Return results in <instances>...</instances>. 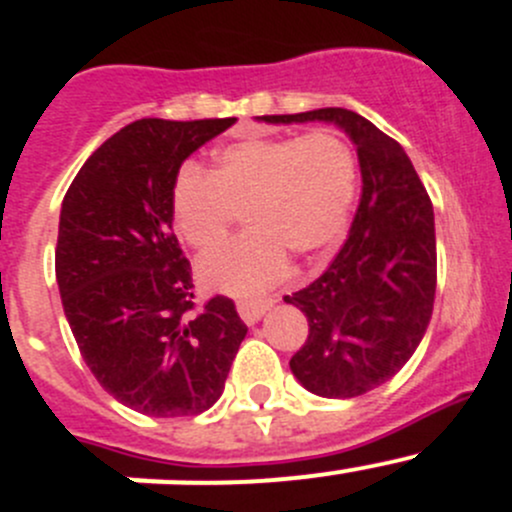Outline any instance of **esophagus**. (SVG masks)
<instances>
[{"instance_id": "1", "label": "esophagus", "mask_w": 512, "mask_h": 512, "mask_svg": "<svg viewBox=\"0 0 512 512\" xmlns=\"http://www.w3.org/2000/svg\"><path fill=\"white\" fill-rule=\"evenodd\" d=\"M267 309H270V302H267V299H260V302H237V314H240L245 324L260 322V317Z\"/></svg>"}]
</instances>
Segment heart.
<instances>
[{
    "label": "heart",
    "mask_w": 512,
    "mask_h": 512,
    "mask_svg": "<svg viewBox=\"0 0 512 512\" xmlns=\"http://www.w3.org/2000/svg\"><path fill=\"white\" fill-rule=\"evenodd\" d=\"M356 198V156L334 128L304 136L247 138L215 153L208 173L185 163L170 188V220L193 250L225 240L237 210L250 230L200 260L208 287L255 297L287 267L317 257L342 237Z\"/></svg>",
    "instance_id": "1"
}]
</instances>
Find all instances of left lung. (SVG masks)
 <instances>
[{
  "instance_id": "1",
  "label": "left lung",
  "mask_w": 512,
  "mask_h": 512,
  "mask_svg": "<svg viewBox=\"0 0 512 512\" xmlns=\"http://www.w3.org/2000/svg\"><path fill=\"white\" fill-rule=\"evenodd\" d=\"M262 121L337 123L356 146L364 185L347 242L312 285L285 297L309 322L292 374L324 399H354L399 374L431 322V198L404 148L359 113L317 108Z\"/></svg>"
}]
</instances>
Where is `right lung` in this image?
I'll use <instances>...</instances> for the list:
<instances>
[{
    "label": "right lung",
    "instance_id": "add662e5",
    "mask_svg": "<svg viewBox=\"0 0 512 512\" xmlns=\"http://www.w3.org/2000/svg\"><path fill=\"white\" fill-rule=\"evenodd\" d=\"M237 118H141L81 165L61 203L56 282L98 384L146 416H198L220 399L247 327L230 297L195 304L170 220L183 160Z\"/></svg>",
    "mask_w": 512,
    "mask_h": 512
}]
</instances>
